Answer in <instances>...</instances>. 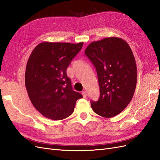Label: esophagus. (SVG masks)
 I'll return each instance as SVG.
<instances>
[{"mask_svg":"<svg viewBox=\"0 0 160 160\" xmlns=\"http://www.w3.org/2000/svg\"><path fill=\"white\" fill-rule=\"evenodd\" d=\"M82 95H83V98H85L87 97V95H88V93H87L86 91H82Z\"/></svg>","mask_w":160,"mask_h":160,"instance_id":"34e87169","label":"esophagus"}]
</instances>
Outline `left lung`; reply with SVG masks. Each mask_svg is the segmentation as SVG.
Here are the masks:
<instances>
[{
	"label": "left lung",
	"instance_id": "8db88e82",
	"mask_svg": "<svg viewBox=\"0 0 160 160\" xmlns=\"http://www.w3.org/2000/svg\"><path fill=\"white\" fill-rule=\"evenodd\" d=\"M85 54L95 67L99 86V98L91 101V108L102 117H114L128 105L136 87L132 51L122 38L108 37L90 43Z\"/></svg>",
	"mask_w": 160,
	"mask_h": 160
}]
</instances>
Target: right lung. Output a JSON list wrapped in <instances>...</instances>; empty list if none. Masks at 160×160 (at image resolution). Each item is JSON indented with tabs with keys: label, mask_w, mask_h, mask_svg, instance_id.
Returning a JSON list of instances; mask_svg holds the SVG:
<instances>
[{
	"label": "right lung",
	"mask_w": 160,
	"mask_h": 160,
	"mask_svg": "<svg viewBox=\"0 0 160 160\" xmlns=\"http://www.w3.org/2000/svg\"><path fill=\"white\" fill-rule=\"evenodd\" d=\"M83 42H44L28 58L25 86L32 104L45 117L61 120L71 115L77 99L83 98L73 91L67 69Z\"/></svg>",
	"instance_id": "right-lung-1"
}]
</instances>
